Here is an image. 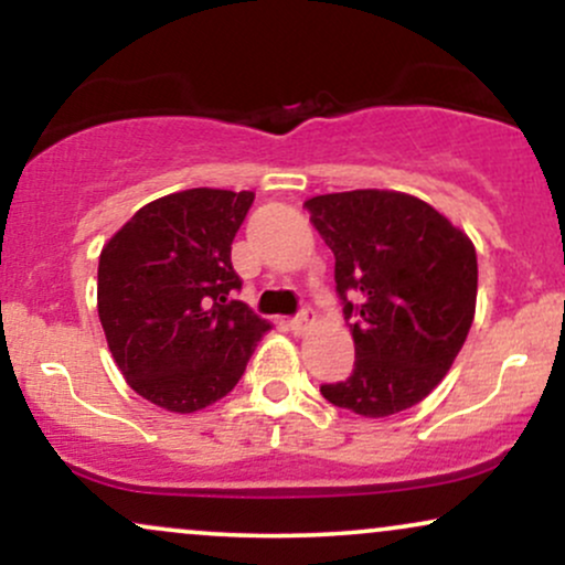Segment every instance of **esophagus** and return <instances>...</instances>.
<instances>
[{
    "label": "esophagus",
    "mask_w": 565,
    "mask_h": 565,
    "mask_svg": "<svg viewBox=\"0 0 565 565\" xmlns=\"http://www.w3.org/2000/svg\"><path fill=\"white\" fill-rule=\"evenodd\" d=\"M289 329L295 334H302V332H308L310 329V310H302L300 316H295V319H289Z\"/></svg>",
    "instance_id": "1"
}]
</instances>
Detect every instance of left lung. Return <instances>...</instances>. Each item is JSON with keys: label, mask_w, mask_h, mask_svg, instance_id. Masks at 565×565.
<instances>
[{"label": "left lung", "mask_w": 565, "mask_h": 565, "mask_svg": "<svg viewBox=\"0 0 565 565\" xmlns=\"http://www.w3.org/2000/svg\"><path fill=\"white\" fill-rule=\"evenodd\" d=\"M305 206L334 252L342 313L353 319V374L321 385V395L369 419L412 408L436 391L468 340L476 246L412 193L361 188L323 193Z\"/></svg>", "instance_id": "1"}]
</instances>
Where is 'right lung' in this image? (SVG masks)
<instances>
[{"mask_svg":"<svg viewBox=\"0 0 565 565\" xmlns=\"http://www.w3.org/2000/svg\"><path fill=\"white\" fill-rule=\"evenodd\" d=\"M255 193L188 188L148 201L108 238L97 263V316L127 385L193 414L242 380L270 323L244 302L231 244Z\"/></svg>","mask_w":565,"mask_h":565,"instance_id":"1","label":"right lung"}]
</instances>
